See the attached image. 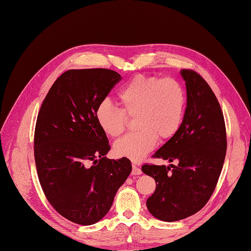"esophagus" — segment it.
Masks as SVG:
<instances>
[{
    "instance_id": "34e87169",
    "label": "esophagus",
    "mask_w": 251,
    "mask_h": 251,
    "mask_svg": "<svg viewBox=\"0 0 251 251\" xmlns=\"http://www.w3.org/2000/svg\"><path fill=\"white\" fill-rule=\"evenodd\" d=\"M132 176H138V174H141V169L139 167H137L136 165H132V171H131Z\"/></svg>"
}]
</instances>
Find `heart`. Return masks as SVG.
<instances>
[{"label":"heart","mask_w":251,"mask_h":251,"mask_svg":"<svg viewBox=\"0 0 251 251\" xmlns=\"http://www.w3.org/2000/svg\"><path fill=\"white\" fill-rule=\"evenodd\" d=\"M117 97L121 108L103 100L95 111L97 124L111 137L124 132L127 116H135L137 130L116 141L114 152L117 156L139 161L156 146L158 137L169 139L178 132L187 97L182 85L176 79L138 75L122 87Z\"/></svg>","instance_id":"heart-1"}]
</instances>
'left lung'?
Segmentation results:
<instances>
[{"mask_svg": "<svg viewBox=\"0 0 251 251\" xmlns=\"http://www.w3.org/2000/svg\"><path fill=\"white\" fill-rule=\"evenodd\" d=\"M180 75L187 87L182 124L152 155L178 164L141 167L156 181L148 209L164 222L183 220L203 208L216 187L226 151L225 119L216 96L199 74L181 70Z\"/></svg>", "mask_w": 251, "mask_h": 251, "instance_id": "left-lung-1", "label": "left lung"}]
</instances>
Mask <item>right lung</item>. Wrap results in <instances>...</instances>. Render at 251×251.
I'll return each mask as SVG.
<instances>
[{
	"label": "right lung",
	"mask_w": 251,
	"mask_h": 251,
	"mask_svg": "<svg viewBox=\"0 0 251 251\" xmlns=\"http://www.w3.org/2000/svg\"><path fill=\"white\" fill-rule=\"evenodd\" d=\"M121 79L106 69L67 71L37 118L34 151L41 187L53 208L75 224L100 222L132 169L125 157H105L111 147L95 119L97 105Z\"/></svg>",
	"instance_id": "1"
}]
</instances>
